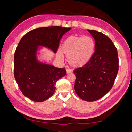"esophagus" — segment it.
<instances>
[{"label":"esophagus","instance_id":"esophagus-1","mask_svg":"<svg viewBox=\"0 0 132 132\" xmlns=\"http://www.w3.org/2000/svg\"><path fill=\"white\" fill-rule=\"evenodd\" d=\"M71 72H73V70H71V69H66V73L67 74H69V73H70Z\"/></svg>","mask_w":132,"mask_h":132}]
</instances>
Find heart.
Segmentation results:
<instances>
[{"mask_svg": "<svg viewBox=\"0 0 132 132\" xmlns=\"http://www.w3.org/2000/svg\"><path fill=\"white\" fill-rule=\"evenodd\" d=\"M95 47V41L91 37L72 35L64 41L62 51L68 57L70 66L80 68L90 61L94 53ZM57 57L61 61L63 60L64 56L61 51H57Z\"/></svg>", "mask_w": 132, "mask_h": 132, "instance_id": "b5f03b06", "label": "heart"}]
</instances>
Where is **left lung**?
Instances as JSON below:
<instances>
[{
	"label": "left lung",
	"instance_id": "8db88e82",
	"mask_svg": "<svg viewBox=\"0 0 132 132\" xmlns=\"http://www.w3.org/2000/svg\"><path fill=\"white\" fill-rule=\"evenodd\" d=\"M95 40V52L86 65L75 69V91L86 101L99 100L112 87L119 69L117 49L102 33L87 30Z\"/></svg>",
	"mask_w": 132,
	"mask_h": 132
}]
</instances>
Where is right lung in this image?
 Returning a JSON list of instances; mask_svg holds the SVG:
<instances>
[{"instance_id": "obj_1", "label": "right lung", "mask_w": 132, "mask_h": 132, "mask_svg": "<svg viewBox=\"0 0 132 132\" xmlns=\"http://www.w3.org/2000/svg\"><path fill=\"white\" fill-rule=\"evenodd\" d=\"M71 28L59 26L35 29L22 37L14 56V74L24 96L35 102L50 98L55 91L58 80L66 74L65 69L58 68L40 61L42 48L56 53L60 39Z\"/></svg>"}]
</instances>
